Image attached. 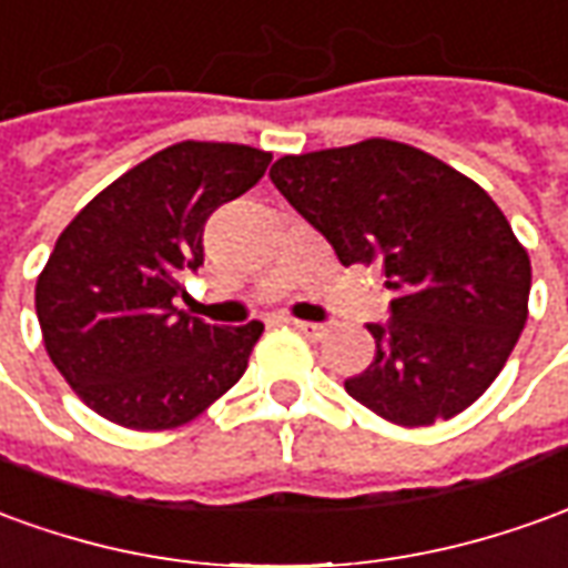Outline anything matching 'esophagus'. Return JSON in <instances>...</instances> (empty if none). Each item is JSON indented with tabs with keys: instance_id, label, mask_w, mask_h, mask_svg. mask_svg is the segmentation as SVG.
<instances>
[{
	"instance_id": "34e87169",
	"label": "esophagus",
	"mask_w": 568,
	"mask_h": 568,
	"mask_svg": "<svg viewBox=\"0 0 568 568\" xmlns=\"http://www.w3.org/2000/svg\"><path fill=\"white\" fill-rule=\"evenodd\" d=\"M288 325H295L297 332L304 335V338H311V341H320L328 335V328L320 323H304V320H288Z\"/></svg>"
}]
</instances>
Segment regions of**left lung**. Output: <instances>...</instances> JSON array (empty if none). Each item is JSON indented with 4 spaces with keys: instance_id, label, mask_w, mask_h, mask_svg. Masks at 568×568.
I'll list each match as a JSON object with an SVG mask.
<instances>
[{
    "instance_id": "left-lung-1",
    "label": "left lung",
    "mask_w": 568,
    "mask_h": 568,
    "mask_svg": "<svg viewBox=\"0 0 568 568\" xmlns=\"http://www.w3.org/2000/svg\"><path fill=\"white\" fill-rule=\"evenodd\" d=\"M271 181L344 267L394 288L375 359L344 390L403 427L455 418L505 368L529 316L532 264L486 190L418 146L368 138L273 162Z\"/></svg>"
}]
</instances>
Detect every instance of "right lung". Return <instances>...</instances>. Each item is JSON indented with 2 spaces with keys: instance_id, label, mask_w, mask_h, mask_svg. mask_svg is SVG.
<instances>
[{
  "instance_id": "right-lung-1",
  "label": "right lung",
  "mask_w": 568,
  "mask_h": 568,
  "mask_svg": "<svg viewBox=\"0 0 568 568\" xmlns=\"http://www.w3.org/2000/svg\"><path fill=\"white\" fill-rule=\"evenodd\" d=\"M271 160L245 144L165 146L58 236L36 280V316L54 368L101 418L172 430L243 378L264 325L202 323L172 297L202 264L209 215L255 187Z\"/></svg>"
}]
</instances>
